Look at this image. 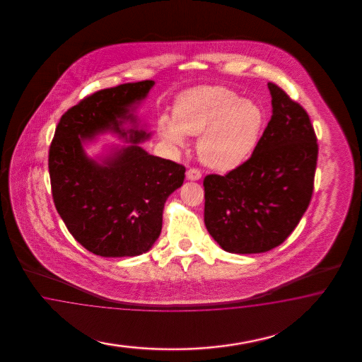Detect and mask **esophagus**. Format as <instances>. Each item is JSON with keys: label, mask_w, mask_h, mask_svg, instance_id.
I'll use <instances>...</instances> for the list:
<instances>
[{"label": "esophagus", "mask_w": 362, "mask_h": 362, "mask_svg": "<svg viewBox=\"0 0 362 362\" xmlns=\"http://www.w3.org/2000/svg\"><path fill=\"white\" fill-rule=\"evenodd\" d=\"M202 177V173L197 168H189L187 171V179L188 180H199Z\"/></svg>", "instance_id": "1"}]
</instances>
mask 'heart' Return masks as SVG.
<instances>
[{
    "instance_id": "heart-1",
    "label": "heart",
    "mask_w": 362,
    "mask_h": 362,
    "mask_svg": "<svg viewBox=\"0 0 362 362\" xmlns=\"http://www.w3.org/2000/svg\"><path fill=\"white\" fill-rule=\"evenodd\" d=\"M260 105L224 86H199L183 93L175 117L162 115L159 129L165 141L185 146L187 135L197 136V153L206 165L230 171L253 153L263 132Z\"/></svg>"
}]
</instances>
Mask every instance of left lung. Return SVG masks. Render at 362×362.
Returning a JSON list of instances; mask_svg holds the SVG:
<instances>
[{
  "label": "left lung",
  "instance_id": "obj_1",
  "mask_svg": "<svg viewBox=\"0 0 362 362\" xmlns=\"http://www.w3.org/2000/svg\"><path fill=\"white\" fill-rule=\"evenodd\" d=\"M272 117L252 156L227 175L204 177V223L230 253H262L296 228L313 192L316 134L307 111L268 83Z\"/></svg>",
  "mask_w": 362,
  "mask_h": 362
}]
</instances>
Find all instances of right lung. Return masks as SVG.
Returning <instances> with one entry per match:
<instances>
[{"label":"right lung","mask_w":362,"mask_h":362,"mask_svg":"<svg viewBox=\"0 0 362 362\" xmlns=\"http://www.w3.org/2000/svg\"><path fill=\"white\" fill-rule=\"evenodd\" d=\"M153 83H123L82 99L61 117L50 144L55 209L74 239L103 257L150 251L162 230L165 200L185 180V165L139 146L151 134L139 129L134 111ZM127 121L130 129L122 127ZM105 132L129 144L90 158L83 146Z\"/></svg>","instance_id":"add662e5"}]
</instances>
